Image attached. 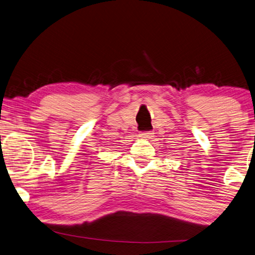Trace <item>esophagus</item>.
<instances>
[{
  "label": "esophagus",
  "instance_id": "obj_1",
  "mask_svg": "<svg viewBox=\"0 0 255 255\" xmlns=\"http://www.w3.org/2000/svg\"><path fill=\"white\" fill-rule=\"evenodd\" d=\"M139 137H143V138H147V139H150V138L153 137V132H152V131L142 132V134H139Z\"/></svg>",
  "mask_w": 255,
  "mask_h": 255
}]
</instances>
